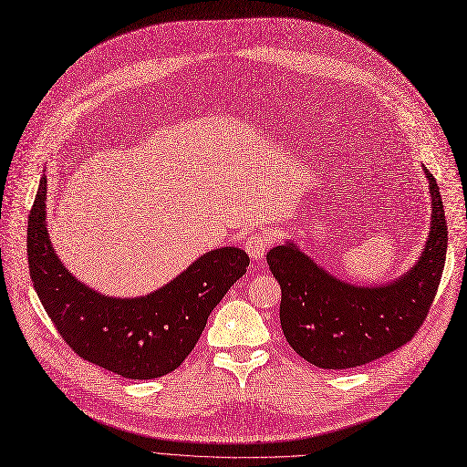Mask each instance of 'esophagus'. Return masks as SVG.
Listing matches in <instances>:
<instances>
[{
  "instance_id": "34e87169",
  "label": "esophagus",
  "mask_w": 467,
  "mask_h": 467,
  "mask_svg": "<svg viewBox=\"0 0 467 467\" xmlns=\"http://www.w3.org/2000/svg\"><path fill=\"white\" fill-rule=\"evenodd\" d=\"M244 248H246L248 255L252 259H261L268 248V236L265 233H252L246 240H244Z\"/></svg>"
}]
</instances>
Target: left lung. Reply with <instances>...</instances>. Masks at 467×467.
<instances>
[{
    "instance_id": "1",
    "label": "left lung",
    "mask_w": 467,
    "mask_h": 467,
    "mask_svg": "<svg viewBox=\"0 0 467 467\" xmlns=\"http://www.w3.org/2000/svg\"><path fill=\"white\" fill-rule=\"evenodd\" d=\"M431 231L416 265L386 285L361 287L331 276L289 242L266 254L282 287L280 324L289 347L322 369H350L401 348L424 324L445 268L447 219L435 178Z\"/></svg>"
}]
</instances>
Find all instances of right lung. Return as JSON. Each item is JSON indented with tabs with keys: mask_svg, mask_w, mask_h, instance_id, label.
<instances>
[{
	"mask_svg": "<svg viewBox=\"0 0 467 467\" xmlns=\"http://www.w3.org/2000/svg\"><path fill=\"white\" fill-rule=\"evenodd\" d=\"M45 199L43 176L28 219V266L37 297L66 345L125 379L150 380L178 369L199 342L210 312L246 275L248 254L217 248L150 296L108 297L76 280L57 257Z\"/></svg>",
	"mask_w": 467,
	"mask_h": 467,
	"instance_id": "obj_1",
	"label": "right lung"
}]
</instances>
